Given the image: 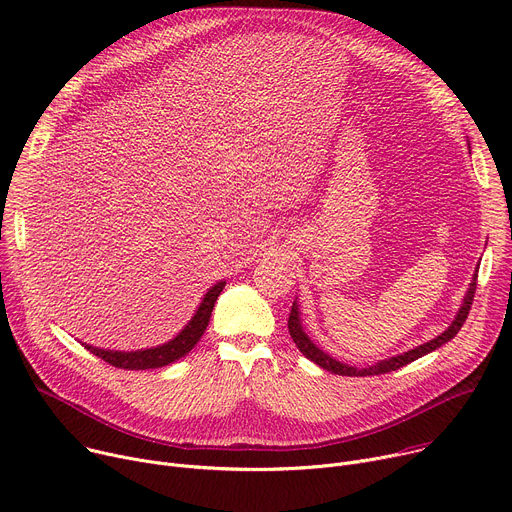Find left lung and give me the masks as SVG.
Wrapping results in <instances>:
<instances>
[{"instance_id":"1","label":"left lung","mask_w":512,"mask_h":512,"mask_svg":"<svg viewBox=\"0 0 512 512\" xmlns=\"http://www.w3.org/2000/svg\"><path fill=\"white\" fill-rule=\"evenodd\" d=\"M476 286H478V273H474V280H472V284H470V290H468L466 298H463V304H461V308H459L455 320L451 322V327H449L445 333H441L437 339H433V341H429V343H425V345H418V347H414V349H410V351H406V353H402V355L384 359V361H380V363H376V365H369V367H361V369H359V367H351V365H347V363H341V361L333 359L331 355H327L322 349H318V347L308 339V335L302 331L300 312H298V304H296V302H294L292 312H290V318H288L290 337L294 339L296 347H298L310 361H314V363L320 365L322 369L331 371V374L355 376V378L388 374V371H396V369L404 367L406 363H410V361H414V359H418V357H423V355H427V353L439 349V347L445 345L447 341H451V339L459 333V329L463 327V322H466V318H468V314H470V308H472V302H474V294H476Z\"/></svg>"}]
</instances>
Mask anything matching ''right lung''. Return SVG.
<instances>
[{
  "label": "right lung",
  "mask_w": 512,
  "mask_h": 512,
  "mask_svg": "<svg viewBox=\"0 0 512 512\" xmlns=\"http://www.w3.org/2000/svg\"><path fill=\"white\" fill-rule=\"evenodd\" d=\"M226 282H218L216 286H212L208 290V294L204 296L200 308L196 310L194 318L185 324V329L171 339L169 343L161 345V347H153V349H145V351H106V349H98V347H91L85 345V349L89 353H94L96 357L104 359L106 363L120 367V369H155V367H163L169 365L173 361H177L179 357L188 355L194 345L200 341V337L204 335L208 322H210V314L214 310V302L218 300L222 288Z\"/></svg>",
  "instance_id": "obj_1"
}]
</instances>
